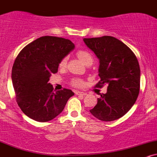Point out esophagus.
I'll return each instance as SVG.
<instances>
[{
    "instance_id": "esophagus-1",
    "label": "esophagus",
    "mask_w": 157,
    "mask_h": 157,
    "mask_svg": "<svg viewBox=\"0 0 157 157\" xmlns=\"http://www.w3.org/2000/svg\"><path fill=\"white\" fill-rule=\"evenodd\" d=\"M75 94H76L77 95H82V96H85V95L87 94L86 92H82V91H76Z\"/></svg>"
}]
</instances>
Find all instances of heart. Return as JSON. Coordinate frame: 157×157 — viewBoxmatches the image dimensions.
<instances>
[{
    "label": "heart",
    "mask_w": 157,
    "mask_h": 157,
    "mask_svg": "<svg viewBox=\"0 0 157 157\" xmlns=\"http://www.w3.org/2000/svg\"><path fill=\"white\" fill-rule=\"evenodd\" d=\"M77 55L84 64H86L89 61H93L92 55H91L89 52L86 51V50H79L77 52ZM66 62H67V57H65L60 60V63H59L60 67H65L66 65ZM71 85L75 87H82L84 85V82L81 79L76 78L71 81Z\"/></svg>",
    "instance_id": "b5f03b06"
}]
</instances>
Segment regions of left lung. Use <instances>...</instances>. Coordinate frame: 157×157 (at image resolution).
Listing matches in <instances>:
<instances>
[{
	"mask_svg": "<svg viewBox=\"0 0 157 157\" xmlns=\"http://www.w3.org/2000/svg\"><path fill=\"white\" fill-rule=\"evenodd\" d=\"M83 41L100 60V80L95 86L102 88L108 84L107 92L100 94L90 112L102 121L117 120L131 109L140 93V68L136 55L111 36L84 38Z\"/></svg>",
	"mask_w": 157,
	"mask_h": 157,
	"instance_id": "obj_1",
	"label": "left lung"
}]
</instances>
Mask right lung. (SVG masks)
I'll use <instances>...</instances> for the list:
<instances>
[{"instance_id": "1", "label": "right lung", "mask_w": 157, "mask_h": 157, "mask_svg": "<svg viewBox=\"0 0 157 157\" xmlns=\"http://www.w3.org/2000/svg\"><path fill=\"white\" fill-rule=\"evenodd\" d=\"M74 48L69 40L44 36L20 52L12 66V81L17 105L27 117L41 122L53 120L75 94L66 89L55 91L48 82L60 60Z\"/></svg>"}]
</instances>
